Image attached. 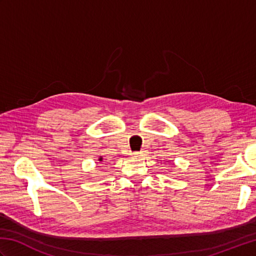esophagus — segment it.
Here are the masks:
<instances>
[{
    "label": "esophagus",
    "mask_w": 256,
    "mask_h": 256,
    "mask_svg": "<svg viewBox=\"0 0 256 256\" xmlns=\"http://www.w3.org/2000/svg\"><path fill=\"white\" fill-rule=\"evenodd\" d=\"M144 155H145V152L144 150L135 152V153H133V157H143Z\"/></svg>",
    "instance_id": "obj_1"
}]
</instances>
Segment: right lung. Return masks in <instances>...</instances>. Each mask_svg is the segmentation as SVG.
<instances>
[{
	"mask_svg": "<svg viewBox=\"0 0 256 256\" xmlns=\"http://www.w3.org/2000/svg\"><path fill=\"white\" fill-rule=\"evenodd\" d=\"M98 160H99L100 162H103V158H102V156H100V157H99V158H98Z\"/></svg>",
	"mask_w": 256,
	"mask_h": 256,
	"instance_id": "1",
	"label": "right lung"
}]
</instances>
